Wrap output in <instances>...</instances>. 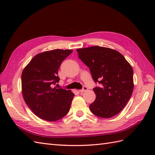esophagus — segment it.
<instances>
[{
	"instance_id": "34e87169",
	"label": "esophagus",
	"mask_w": 155,
	"mask_h": 155,
	"mask_svg": "<svg viewBox=\"0 0 155 155\" xmlns=\"http://www.w3.org/2000/svg\"><path fill=\"white\" fill-rule=\"evenodd\" d=\"M87 90H88V88H87V87H84L83 89H81V90H80V91H79V93H83L84 92L87 91Z\"/></svg>"
}]
</instances>
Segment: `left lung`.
<instances>
[{
	"label": "left lung",
	"mask_w": 155,
	"mask_h": 155,
	"mask_svg": "<svg viewBox=\"0 0 155 155\" xmlns=\"http://www.w3.org/2000/svg\"><path fill=\"white\" fill-rule=\"evenodd\" d=\"M78 57L89 68L95 83L101 87L93 91L96 99L90 110L101 118H110L126 106L134 88L133 70L123 55L110 48L94 47L78 48Z\"/></svg>",
	"instance_id": "obj_1"
}]
</instances>
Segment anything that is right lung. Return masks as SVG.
I'll return each mask as SVG.
<instances>
[{
  "label": "right lung",
  "mask_w": 155,
  "mask_h": 155,
  "mask_svg": "<svg viewBox=\"0 0 155 155\" xmlns=\"http://www.w3.org/2000/svg\"><path fill=\"white\" fill-rule=\"evenodd\" d=\"M72 50H54L38 53L23 69V98L35 115L47 121H57L70 109L74 94L70 90L54 87L59 82L58 70Z\"/></svg>",
  "instance_id": "1"
}]
</instances>
